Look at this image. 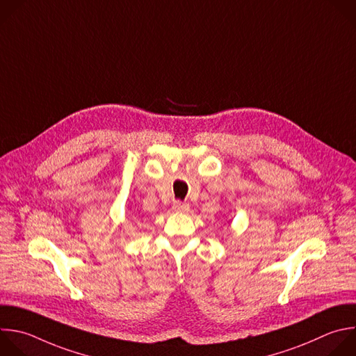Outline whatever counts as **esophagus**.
I'll return each mask as SVG.
<instances>
[{"label": "esophagus", "instance_id": "esophagus-1", "mask_svg": "<svg viewBox=\"0 0 356 356\" xmlns=\"http://www.w3.org/2000/svg\"><path fill=\"white\" fill-rule=\"evenodd\" d=\"M172 208L176 212H188L190 211V204L188 202H181V201H175Z\"/></svg>", "mask_w": 356, "mask_h": 356}]
</instances>
